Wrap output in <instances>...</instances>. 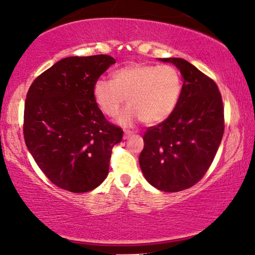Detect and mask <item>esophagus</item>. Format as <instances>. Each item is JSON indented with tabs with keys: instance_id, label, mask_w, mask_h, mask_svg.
I'll use <instances>...</instances> for the list:
<instances>
[{
	"instance_id": "obj_1",
	"label": "esophagus",
	"mask_w": 255,
	"mask_h": 255,
	"mask_svg": "<svg viewBox=\"0 0 255 255\" xmlns=\"http://www.w3.org/2000/svg\"><path fill=\"white\" fill-rule=\"evenodd\" d=\"M132 131H130V130H125L124 131V139H127V138H128V136H130L131 134H132Z\"/></svg>"
}]
</instances>
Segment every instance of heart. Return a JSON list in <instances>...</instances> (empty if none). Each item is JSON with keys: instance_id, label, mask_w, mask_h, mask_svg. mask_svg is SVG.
<instances>
[{"instance_id": "b5f03b06", "label": "heart", "mask_w": 255, "mask_h": 255, "mask_svg": "<svg viewBox=\"0 0 255 255\" xmlns=\"http://www.w3.org/2000/svg\"><path fill=\"white\" fill-rule=\"evenodd\" d=\"M182 80L172 65L131 64L113 74V81L100 78L93 85V97L101 111L115 117L127 101L128 106L120 116L125 127L142 120L156 124L170 117L179 104Z\"/></svg>"}]
</instances>
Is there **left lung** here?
<instances>
[{"mask_svg":"<svg viewBox=\"0 0 255 255\" xmlns=\"http://www.w3.org/2000/svg\"><path fill=\"white\" fill-rule=\"evenodd\" d=\"M160 60L180 69L181 97L170 117L144 132L139 164L151 186L175 193L196 185L210 168L225 132V114L212 78L181 58Z\"/></svg>","mask_w":255,"mask_h":255,"instance_id":"1","label":"left lung"}]
</instances>
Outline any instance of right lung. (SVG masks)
I'll return each instance as SVG.
<instances>
[{
	"mask_svg": "<svg viewBox=\"0 0 255 255\" xmlns=\"http://www.w3.org/2000/svg\"><path fill=\"white\" fill-rule=\"evenodd\" d=\"M115 59L68 57L35 78L27 92L23 138L53 185L72 193L95 189L107 177L112 149L123 130L106 120L93 85Z\"/></svg>",
	"mask_w": 255,
	"mask_h": 255,
	"instance_id": "add662e5",
	"label": "right lung"
}]
</instances>
